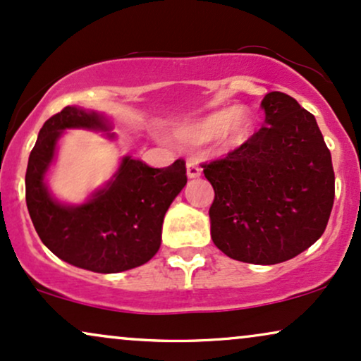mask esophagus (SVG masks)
<instances>
[{
	"label": "esophagus",
	"mask_w": 361,
	"mask_h": 361,
	"mask_svg": "<svg viewBox=\"0 0 361 361\" xmlns=\"http://www.w3.org/2000/svg\"><path fill=\"white\" fill-rule=\"evenodd\" d=\"M201 172H202V169H201V166H199L197 160L189 159L188 160V177L189 179H195V177L201 176Z\"/></svg>",
	"instance_id": "esophagus-1"
}]
</instances>
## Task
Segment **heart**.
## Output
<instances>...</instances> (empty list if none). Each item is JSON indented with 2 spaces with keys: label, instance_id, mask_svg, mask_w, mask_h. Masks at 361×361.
<instances>
[{
  "label": "heart",
  "instance_id": "heart-1",
  "mask_svg": "<svg viewBox=\"0 0 361 361\" xmlns=\"http://www.w3.org/2000/svg\"><path fill=\"white\" fill-rule=\"evenodd\" d=\"M255 128V115L246 105H234L190 122L180 137L188 144H206L217 140L224 149H234L247 140Z\"/></svg>",
  "mask_w": 361,
  "mask_h": 361
}]
</instances>
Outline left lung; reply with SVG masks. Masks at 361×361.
<instances>
[{
  "instance_id": "8db88e82",
  "label": "left lung",
  "mask_w": 361,
  "mask_h": 361,
  "mask_svg": "<svg viewBox=\"0 0 361 361\" xmlns=\"http://www.w3.org/2000/svg\"><path fill=\"white\" fill-rule=\"evenodd\" d=\"M264 126L224 159L204 164L214 188L211 238L226 256L278 264L322 238L335 199L331 154L317 118L293 97L266 93Z\"/></svg>"
}]
</instances>
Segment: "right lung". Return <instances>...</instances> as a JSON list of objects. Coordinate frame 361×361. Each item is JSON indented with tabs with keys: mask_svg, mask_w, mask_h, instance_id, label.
<instances>
[{
	"mask_svg": "<svg viewBox=\"0 0 361 361\" xmlns=\"http://www.w3.org/2000/svg\"><path fill=\"white\" fill-rule=\"evenodd\" d=\"M68 128L110 132L97 110L68 105L43 123L26 169V206L35 229L53 255L93 273H120L145 264L159 251L169 206L188 184L185 162L152 169L130 155L120 159L112 179L82 204L58 201L47 173L58 140ZM114 139V133L109 135Z\"/></svg>",
	"mask_w": 361,
	"mask_h": 361,
	"instance_id": "1",
	"label": "right lung"
}]
</instances>
